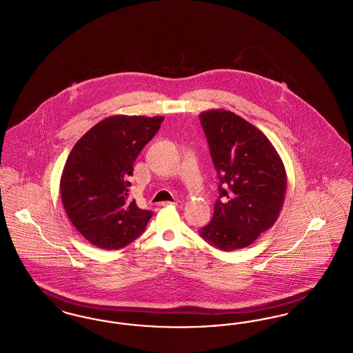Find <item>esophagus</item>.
<instances>
[{
	"label": "esophagus",
	"instance_id": "34e87169",
	"mask_svg": "<svg viewBox=\"0 0 353 353\" xmlns=\"http://www.w3.org/2000/svg\"><path fill=\"white\" fill-rule=\"evenodd\" d=\"M163 206H167V205H174V206H183V202L181 201H174V202H161Z\"/></svg>",
	"mask_w": 353,
	"mask_h": 353
}]
</instances>
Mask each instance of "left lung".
Segmentation results:
<instances>
[{"label":"left lung","instance_id":"obj_1","mask_svg":"<svg viewBox=\"0 0 353 353\" xmlns=\"http://www.w3.org/2000/svg\"><path fill=\"white\" fill-rule=\"evenodd\" d=\"M219 180L212 219L199 235L215 248L247 247L274 225L286 192L281 159L268 138L227 110L199 114Z\"/></svg>","mask_w":353,"mask_h":353}]
</instances>
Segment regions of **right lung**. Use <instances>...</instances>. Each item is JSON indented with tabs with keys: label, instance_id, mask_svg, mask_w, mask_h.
<instances>
[{
	"label": "right lung",
	"instance_id": "obj_1",
	"mask_svg": "<svg viewBox=\"0 0 353 353\" xmlns=\"http://www.w3.org/2000/svg\"><path fill=\"white\" fill-rule=\"evenodd\" d=\"M163 121L114 115L92 127L72 148L60 194L72 225L93 245L121 250L144 232L154 212L130 199L128 179Z\"/></svg>",
	"mask_w": 353,
	"mask_h": 353
}]
</instances>
